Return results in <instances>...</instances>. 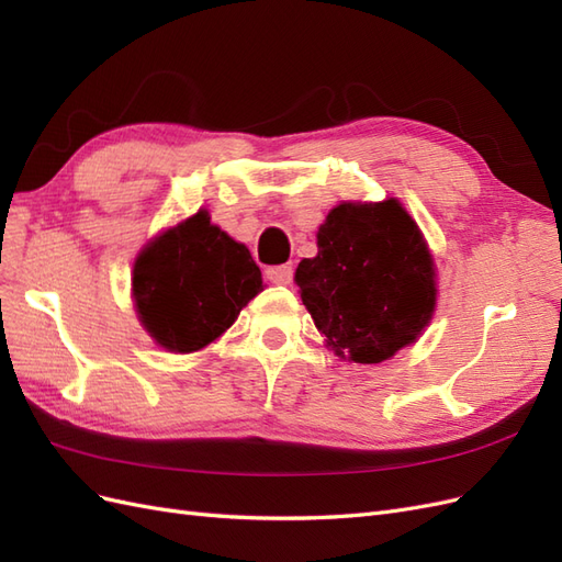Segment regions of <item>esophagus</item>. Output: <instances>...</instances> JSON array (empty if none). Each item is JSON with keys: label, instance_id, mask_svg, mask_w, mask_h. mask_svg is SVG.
Returning <instances> with one entry per match:
<instances>
[{"label": "esophagus", "instance_id": "obj_1", "mask_svg": "<svg viewBox=\"0 0 562 562\" xmlns=\"http://www.w3.org/2000/svg\"><path fill=\"white\" fill-rule=\"evenodd\" d=\"M267 279L277 285H288L293 281V267L291 265H279L267 269Z\"/></svg>", "mask_w": 562, "mask_h": 562}]
</instances>
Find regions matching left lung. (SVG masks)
Wrapping results in <instances>:
<instances>
[{
	"instance_id": "8db88e82",
	"label": "left lung",
	"mask_w": 562,
	"mask_h": 562,
	"mask_svg": "<svg viewBox=\"0 0 562 562\" xmlns=\"http://www.w3.org/2000/svg\"><path fill=\"white\" fill-rule=\"evenodd\" d=\"M316 246L295 283L335 356L382 363L417 342L436 310V265L398 199L342 201L318 227Z\"/></svg>"
}]
</instances>
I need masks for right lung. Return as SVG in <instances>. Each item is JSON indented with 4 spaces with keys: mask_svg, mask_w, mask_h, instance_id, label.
Masks as SVG:
<instances>
[{
    "mask_svg": "<svg viewBox=\"0 0 562 562\" xmlns=\"http://www.w3.org/2000/svg\"><path fill=\"white\" fill-rule=\"evenodd\" d=\"M133 304L159 347L192 353L209 347L265 291L250 250L196 211L155 236L133 262Z\"/></svg>",
    "mask_w": 562,
    "mask_h": 562,
    "instance_id": "obj_1",
    "label": "right lung"
}]
</instances>
